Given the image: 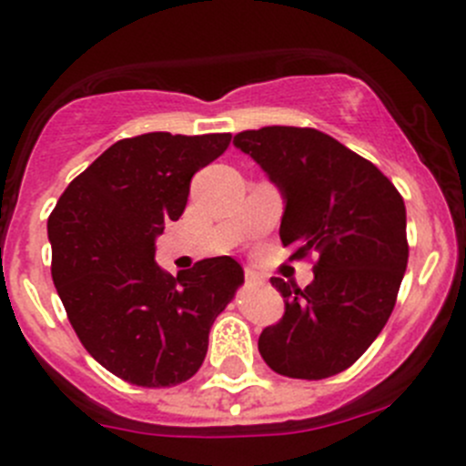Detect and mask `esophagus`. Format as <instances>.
<instances>
[{"instance_id": "obj_1", "label": "esophagus", "mask_w": 466, "mask_h": 466, "mask_svg": "<svg viewBox=\"0 0 466 466\" xmlns=\"http://www.w3.org/2000/svg\"><path fill=\"white\" fill-rule=\"evenodd\" d=\"M246 282L248 284H261V282H264V279H261L259 273H255V270L246 268Z\"/></svg>"}]
</instances>
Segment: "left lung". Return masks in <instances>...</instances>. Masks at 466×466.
<instances>
[{
    "instance_id": "left-lung-1",
    "label": "left lung",
    "mask_w": 466,
    "mask_h": 466,
    "mask_svg": "<svg viewBox=\"0 0 466 466\" xmlns=\"http://www.w3.org/2000/svg\"><path fill=\"white\" fill-rule=\"evenodd\" d=\"M284 198L279 238L316 257L314 282L273 278L284 316L259 334L275 373L323 380L376 341L408 268L405 202L364 157L311 127H261L234 137Z\"/></svg>"
}]
</instances>
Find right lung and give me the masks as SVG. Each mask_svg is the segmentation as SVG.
I'll list each match as a JSON object with an SVG mask.
<instances>
[{"instance_id":"right-lung-1","label":"right lung","mask_w":466,"mask_h":466,"mask_svg":"<svg viewBox=\"0 0 466 466\" xmlns=\"http://www.w3.org/2000/svg\"><path fill=\"white\" fill-rule=\"evenodd\" d=\"M232 134L152 132L113 143L58 198L47 220L52 279L84 348L113 376L173 387L202 367L209 329L243 284L232 257L177 278L155 261L166 223L184 214L191 177Z\"/></svg>"}]
</instances>
